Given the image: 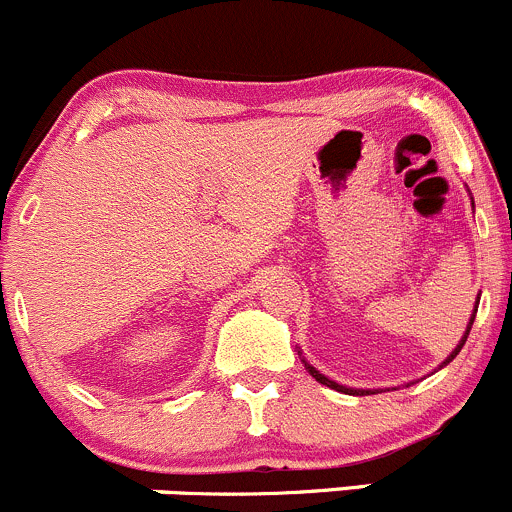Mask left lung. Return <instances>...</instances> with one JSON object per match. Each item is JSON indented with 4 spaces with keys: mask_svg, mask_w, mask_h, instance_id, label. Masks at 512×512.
Returning a JSON list of instances; mask_svg holds the SVG:
<instances>
[{
    "mask_svg": "<svg viewBox=\"0 0 512 512\" xmlns=\"http://www.w3.org/2000/svg\"><path fill=\"white\" fill-rule=\"evenodd\" d=\"M476 312H478V309H476ZM476 312H473V317H471V322H468V329H466V334H463V339H461V344H458V347L456 349H453V354L451 356H448V359L446 361H443V364H448V361H451L453 359V356H456L458 352H461V349H463V344H466V339H468V332H471V327H473V319H476ZM307 369H309V374H312L314 376V379H317L319 381V384H324V386H329V389H337V391H344V394H356V396H364V394H369V391H364V389H347V386H339L337 384V381H332V379H327V376H324V374H319V371L317 369H314V366H309L307 364Z\"/></svg>",
    "mask_w": 512,
    "mask_h": 512,
    "instance_id": "1",
    "label": "left lung"
}]
</instances>
